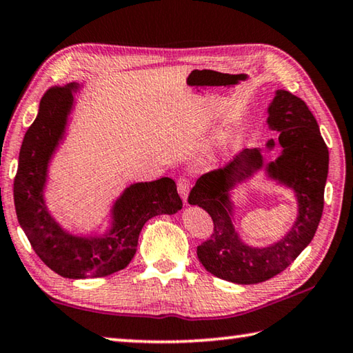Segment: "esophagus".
Returning a JSON list of instances; mask_svg holds the SVG:
<instances>
[{
  "label": "esophagus",
  "mask_w": 353,
  "mask_h": 353,
  "mask_svg": "<svg viewBox=\"0 0 353 353\" xmlns=\"http://www.w3.org/2000/svg\"><path fill=\"white\" fill-rule=\"evenodd\" d=\"M190 182L187 179H179L177 181V190H179V194H181V198L183 199L185 204L188 202V194H190Z\"/></svg>",
  "instance_id": "34e87169"
}]
</instances>
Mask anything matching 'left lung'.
<instances>
[{"label":"left lung","instance_id":"1","mask_svg":"<svg viewBox=\"0 0 353 353\" xmlns=\"http://www.w3.org/2000/svg\"><path fill=\"white\" fill-rule=\"evenodd\" d=\"M266 115L277 139L268 140L265 148L272 152L280 145L279 157L265 162L261 148L244 149L224 170L199 177L188 196V204L204 208L214 224L210 240L198 246L199 261L213 276L238 285L265 282L288 268L313 240L324 208L328 149L313 113L301 98L276 90ZM260 170L295 194L298 216L277 242L250 247L234 227L233 194Z\"/></svg>","mask_w":353,"mask_h":353}]
</instances>
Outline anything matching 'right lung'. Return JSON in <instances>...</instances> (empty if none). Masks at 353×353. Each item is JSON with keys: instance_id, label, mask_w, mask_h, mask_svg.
<instances>
[{"instance_id": "1", "label": "right lung", "mask_w": 353, "mask_h": 353, "mask_svg": "<svg viewBox=\"0 0 353 353\" xmlns=\"http://www.w3.org/2000/svg\"><path fill=\"white\" fill-rule=\"evenodd\" d=\"M82 85L70 82L51 88L23 139L14 202L19 223L35 254L45 265L67 279L105 277L126 268L137 252L139 236L149 219L174 214L182 208L176 182L162 177L137 182L123 190L107 213L103 232H73L59 223L46 204L50 165L67 139L74 94Z\"/></svg>"}]
</instances>
